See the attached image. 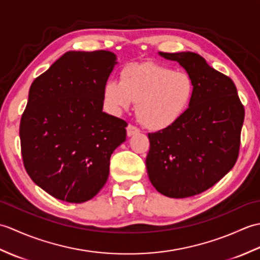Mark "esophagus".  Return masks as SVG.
Here are the masks:
<instances>
[{
    "mask_svg": "<svg viewBox=\"0 0 260 260\" xmlns=\"http://www.w3.org/2000/svg\"><path fill=\"white\" fill-rule=\"evenodd\" d=\"M126 133H127V136L131 137V136H133V135L139 134L140 133V129L137 128V127L133 126V125H128V126L126 127Z\"/></svg>",
    "mask_w": 260,
    "mask_h": 260,
    "instance_id": "34e87169",
    "label": "esophagus"
}]
</instances>
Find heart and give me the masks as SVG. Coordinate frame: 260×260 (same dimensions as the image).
I'll return each mask as SVG.
<instances>
[{"label": "heart", "mask_w": 260, "mask_h": 260, "mask_svg": "<svg viewBox=\"0 0 260 260\" xmlns=\"http://www.w3.org/2000/svg\"><path fill=\"white\" fill-rule=\"evenodd\" d=\"M194 91V80L185 71L154 62L132 63L120 71L119 81L105 85L104 101L114 114L137 103L141 123L148 129L163 131L183 117Z\"/></svg>", "instance_id": "b5f03b06"}]
</instances>
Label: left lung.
<instances>
[{"mask_svg": "<svg viewBox=\"0 0 260 260\" xmlns=\"http://www.w3.org/2000/svg\"><path fill=\"white\" fill-rule=\"evenodd\" d=\"M158 54L179 62L194 80L196 91L178 123L148 134L147 174L163 196L187 198L208 190L234 168L245 109L234 81L200 54Z\"/></svg>", "mask_w": 260, "mask_h": 260, "instance_id": "left-lung-1", "label": "left lung"}]
</instances>
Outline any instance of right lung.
<instances>
[{
    "mask_svg": "<svg viewBox=\"0 0 260 260\" xmlns=\"http://www.w3.org/2000/svg\"><path fill=\"white\" fill-rule=\"evenodd\" d=\"M115 64L110 51H68L30 87L20 124L24 168L59 200L95 197L108 179L110 156L126 140V121L103 112Z\"/></svg>",
    "mask_w": 260,
    "mask_h": 260,
    "instance_id": "add662e5",
    "label": "right lung"
}]
</instances>
